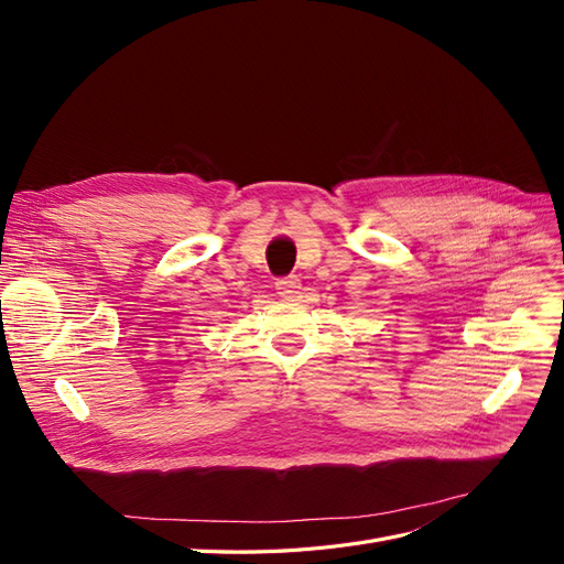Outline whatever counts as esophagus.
I'll list each match as a JSON object with an SVG mask.
<instances>
[{
	"label": "esophagus",
	"mask_w": 564,
	"mask_h": 564,
	"mask_svg": "<svg viewBox=\"0 0 564 564\" xmlns=\"http://www.w3.org/2000/svg\"><path fill=\"white\" fill-rule=\"evenodd\" d=\"M275 289H278V294H280L282 299H294V296L299 294V289H301V280H299L296 275L280 278V280L275 282Z\"/></svg>",
	"instance_id": "34e87169"
}]
</instances>
